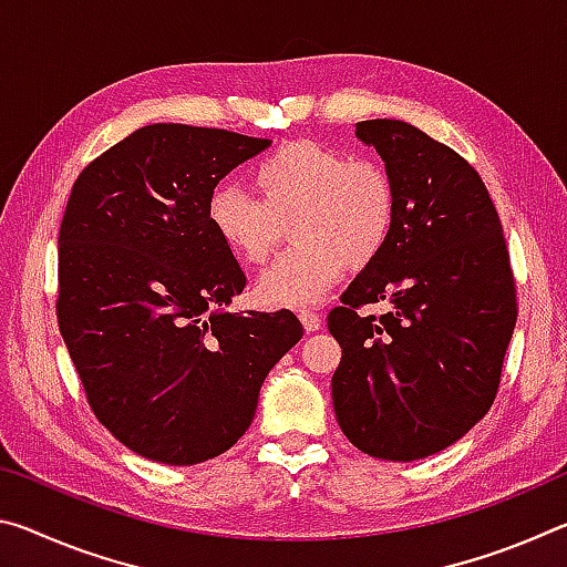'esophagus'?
Listing matches in <instances>:
<instances>
[{"instance_id":"esophagus-1","label":"esophagus","mask_w":567,"mask_h":567,"mask_svg":"<svg viewBox=\"0 0 567 567\" xmlns=\"http://www.w3.org/2000/svg\"><path fill=\"white\" fill-rule=\"evenodd\" d=\"M297 318H300L305 332H318L322 328V315L312 312V310H302L300 315H297Z\"/></svg>"}]
</instances>
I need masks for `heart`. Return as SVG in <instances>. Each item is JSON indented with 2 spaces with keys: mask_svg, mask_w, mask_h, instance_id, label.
I'll return each mask as SVG.
<instances>
[{
  "mask_svg": "<svg viewBox=\"0 0 567 567\" xmlns=\"http://www.w3.org/2000/svg\"><path fill=\"white\" fill-rule=\"evenodd\" d=\"M260 203L237 185L207 197V223L239 262L262 265L290 220L292 247L255 285L267 307H310L340 282L344 267H364L385 249L398 195L385 167L344 159L320 142H287L252 172Z\"/></svg>",
  "mask_w": 567,
  "mask_h": 567,
  "instance_id": "obj_1",
  "label": "heart"
}]
</instances>
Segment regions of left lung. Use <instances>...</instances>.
<instances>
[{"label": "left lung", "instance_id": "8db88e82", "mask_svg": "<svg viewBox=\"0 0 567 567\" xmlns=\"http://www.w3.org/2000/svg\"><path fill=\"white\" fill-rule=\"evenodd\" d=\"M395 185L390 239L328 315L342 348L334 415L350 443L410 463L457 443L491 410L515 330L501 217L477 172L400 120L354 130ZM385 301L389 312L359 307Z\"/></svg>", "mask_w": 567, "mask_h": 567}]
</instances>
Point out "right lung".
<instances>
[{"mask_svg":"<svg viewBox=\"0 0 567 567\" xmlns=\"http://www.w3.org/2000/svg\"><path fill=\"white\" fill-rule=\"evenodd\" d=\"M270 140L147 124L82 169L60 227L56 320L94 415L165 465L223 455L302 338L290 310L235 312L245 275L209 192Z\"/></svg>","mask_w":567,"mask_h":567,"instance_id":"1","label":"right lung"}]
</instances>
